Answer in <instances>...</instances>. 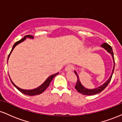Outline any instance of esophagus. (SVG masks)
Wrapping results in <instances>:
<instances>
[{
	"instance_id": "34e87169",
	"label": "esophagus",
	"mask_w": 122,
	"mask_h": 122,
	"mask_svg": "<svg viewBox=\"0 0 122 122\" xmlns=\"http://www.w3.org/2000/svg\"><path fill=\"white\" fill-rule=\"evenodd\" d=\"M73 68V66L71 64H69L66 66L65 68V71H71Z\"/></svg>"
}]
</instances>
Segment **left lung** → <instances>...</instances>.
I'll return each mask as SVG.
<instances>
[{
  "label": "left lung",
  "mask_w": 122,
  "mask_h": 122,
  "mask_svg": "<svg viewBox=\"0 0 122 122\" xmlns=\"http://www.w3.org/2000/svg\"><path fill=\"white\" fill-rule=\"evenodd\" d=\"M102 47H104V48L106 49L107 51L109 53H110L112 55V57L113 60H114V68H113L112 70V72L111 75L110 77L109 78V79L106 81L104 84H103L101 86H99L98 88H95V89H87V88L84 87L83 86L81 85L80 81L79 80V76H78L77 74L76 71H75L76 75L77 76V80L76 84L75 85V88L78 92L81 93L82 95H93L95 94H97V93H100L102 91H103V90L107 86V85H108L109 82H110L111 80L112 76L113 73H114V68H115V60H114V53H113V51H112V49L111 46L110 45H109L107 43H104L102 45Z\"/></svg>",
  "instance_id": "obj_1"
}]
</instances>
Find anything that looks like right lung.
Returning <instances> with one entry per match:
<instances>
[{
  "label": "right lung",
  "mask_w": 122,
  "mask_h": 122,
  "mask_svg": "<svg viewBox=\"0 0 122 122\" xmlns=\"http://www.w3.org/2000/svg\"><path fill=\"white\" fill-rule=\"evenodd\" d=\"M27 37L30 38H34L33 36H30V35H27V36H25V37H23V38L21 39L20 40L16 42H15V44L13 45V47H12L11 51H10L9 55H8V58H9L10 56V54L12 52V50L14 49V47L16 46L18 44H19V43L22 42V41H23L25 40V39H26V38H27ZM58 73H57L54 74V75H51L50 76H49L48 78H47V79H46V80L45 81L43 82V83L41 85V86H40L39 87H38L37 88H36V89H31V90H25V89H21V88H19V87H18L16 85H15L14 84V82H12L11 80V81L12 84H13L15 86V87H16V89H17L18 90H19L20 92H22V93H23V94L26 95H29V96H34V95H37L41 94V93H42V92L44 91L45 90V89H46V88L48 87L49 86L50 82L51 81V80H52L53 78H54V77L58 75Z\"/></svg>",
  "instance_id": "1"
}]
</instances>
